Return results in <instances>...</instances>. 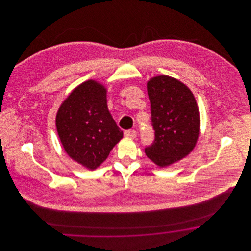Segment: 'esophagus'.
Here are the masks:
<instances>
[{
	"label": "esophagus",
	"mask_w": 251,
	"mask_h": 251,
	"mask_svg": "<svg viewBox=\"0 0 251 251\" xmlns=\"http://www.w3.org/2000/svg\"><path fill=\"white\" fill-rule=\"evenodd\" d=\"M124 134H125V136H126V137H128V138H135V137H136V135H137V133H136V131H135L134 129H128V130H126Z\"/></svg>",
	"instance_id": "obj_1"
}]
</instances>
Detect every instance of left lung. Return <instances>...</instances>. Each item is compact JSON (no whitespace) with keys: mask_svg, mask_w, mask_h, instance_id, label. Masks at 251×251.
Here are the masks:
<instances>
[{"mask_svg":"<svg viewBox=\"0 0 251 251\" xmlns=\"http://www.w3.org/2000/svg\"><path fill=\"white\" fill-rule=\"evenodd\" d=\"M154 140L146 155L159 167L185 157L199 137V110L192 92L179 80L159 75L147 83Z\"/></svg>","mask_w":251,"mask_h":251,"instance_id":"8db88e82","label":"left lung"}]
</instances>
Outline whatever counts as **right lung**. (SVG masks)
I'll list each match as a JSON object with an SVG mask.
<instances>
[{"instance_id": "1", "label": "right lung", "mask_w": 251, "mask_h": 251, "mask_svg": "<svg viewBox=\"0 0 251 251\" xmlns=\"http://www.w3.org/2000/svg\"><path fill=\"white\" fill-rule=\"evenodd\" d=\"M106 89L95 80L76 87L59 108L56 126L62 145L73 160L97 169L123 138L107 108Z\"/></svg>"}]
</instances>
